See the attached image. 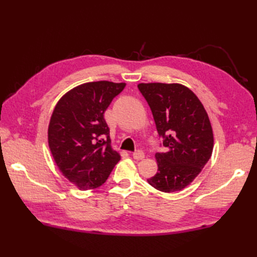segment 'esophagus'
<instances>
[{
	"mask_svg": "<svg viewBox=\"0 0 257 257\" xmlns=\"http://www.w3.org/2000/svg\"><path fill=\"white\" fill-rule=\"evenodd\" d=\"M133 157H134V159H136V160H143L145 158V154H144V151L137 150V151L134 152Z\"/></svg>",
	"mask_w": 257,
	"mask_h": 257,
	"instance_id": "34e87169",
	"label": "esophagus"
}]
</instances>
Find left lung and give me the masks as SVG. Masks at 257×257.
<instances>
[{"instance_id": "left-lung-1", "label": "left lung", "mask_w": 257, "mask_h": 257, "mask_svg": "<svg viewBox=\"0 0 257 257\" xmlns=\"http://www.w3.org/2000/svg\"><path fill=\"white\" fill-rule=\"evenodd\" d=\"M138 88L167 148L156 154L158 172L148 182L162 192H177L198 177L212 156L209 116L194 92L183 85L143 83Z\"/></svg>"}]
</instances>
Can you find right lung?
Masks as SVG:
<instances>
[{"label":"right lung","mask_w":257,"mask_h":257,"mask_svg":"<svg viewBox=\"0 0 257 257\" xmlns=\"http://www.w3.org/2000/svg\"><path fill=\"white\" fill-rule=\"evenodd\" d=\"M124 83L100 80L75 87L54 109L48 125V145L59 170L79 190L106 182L120 160L112 150L106 109Z\"/></svg>","instance_id":"1"}]
</instances>
